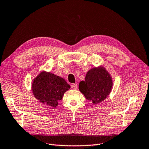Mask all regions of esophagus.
Masks as SVG:
<instances>
[{
  "label": "esophagus",
  "mask_w": 149,
  "mask_h": 149,
  "mask_svg": "<svg viewBox=\"0 0 149 149\" xmlns=\"http://www.w3.org/2000/svg\"><path fill=\"white\" fill-rule=\"evenodd\" d=\"M71 86V88H73L74 89H76L78 88L77 84H72Z\"/></svg>",
  "instance_id": "34e87169"
}]
</instances>
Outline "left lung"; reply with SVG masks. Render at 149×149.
<instances>
[{"label": "left lung", "instance_id": "8db88e82", "mask_svg": "<svg viewBox=\"0 0 149 149\" xmlns=\"http://www.w3.org/2000/svg\"><path fill=\"white\" fill-rule=\"evenodd\" d=\"M113 81L109 72L103 66L94 67L86 73L85 81L79 84V90L86 99L96 104L109 95Z\"/></svg>", "mask_w": 149, "mask_h": 149}]
</instances>
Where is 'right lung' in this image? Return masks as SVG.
<instances>
[{
    "mask_svg": "<svg viewBox=\"0 0 149 149\" xmlns=\"http://www.w3.org/2000/svg\"><path fill=\"white\" fill-rule=\"evenodd\" d=\"M70 89L65 79L59 76L43 71L34 78L31 84L33 96L48 106L56 107L64 94Z\"/></svg>",
    "mask_w": 149,
    "mask_h": 149,
    "instance_id": "right-lung-1",
    "label": "right lung"
}]
</instances>
